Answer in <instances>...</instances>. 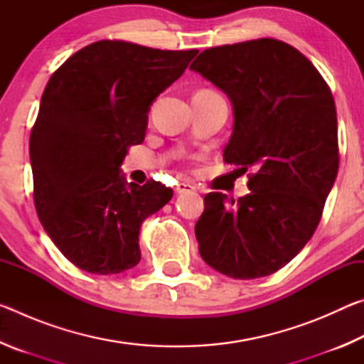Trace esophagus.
Instances as JSON below:
<instances>
[{"mask_svg": "<svg viewBox=\"0 0 364 364\" xmlns=\"http://www.w3.org/2000/svg\"><path fill=\"white\" fill-rule=\"evenodd\" d=\"M196 188L191 184L189 181H180L175 186V193L176 194H183V193H191V191H194Z\"/></svg>", "mask_w": 364, "mask_h": 364, "instance_id": "34e87169", "label": "esophagus"}]
</instances>
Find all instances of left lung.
Instances as JSON below:
<instances>
[{"label": "left lung", "instance_id": "8db88e82", "mask_svg": "<svg viewBox=\"0 0 364 364\" xmlns=\"http://www.w3.org/2000/svg\"><path fill=\"white\" fill-rule=\"evenodd\" d=\"M191 69L230 97L223 151L250 193H208L196 223L199 254L234 279L269 276L310 241L338 170L334 97L321 73L284 41L260 38L202 51Z\"/></svg>", "mask_w": 364, "mask_h": 364}]
</instances>
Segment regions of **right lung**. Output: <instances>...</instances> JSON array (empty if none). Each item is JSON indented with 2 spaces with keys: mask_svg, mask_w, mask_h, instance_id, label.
<instances>
[{
  "mask_svg": "<svg viewBox=\"0 0 364 364\" xmlns=\"http://www.w3.org/2000/svg\"><path fill=\"white\" fill-rule=\"evenodd\" d=\"M197 53L101 40L49 78L30 133L33 200L48 236L80 269L117 274L139 263L141 223L173 189L127 183L120 165L144 141L154 100Z\"/></svg>",
  "mask_w": 364,
  "mask_h": 364,
  "instance_id": "obj_1",
  "label": "right lung"
}]
</instances>
